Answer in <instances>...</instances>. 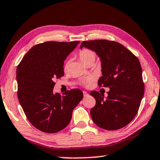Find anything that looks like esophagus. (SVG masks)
<instances>
[{"instance_id":"esophagus-1","label":"esophagus","mask_w":160,"mask_h":160,"mask_svg":"<svg viewBox=\"0 0 160 160\" xmlns=\"http://www.w3.org/2000/svg\"><path fill=\"white\" fill-rule=\"evenodd\" d=\"M83 95H84V97H88V96L89 95V94H88V92H87L83 91Z\"/></svg>"}]
</instances>
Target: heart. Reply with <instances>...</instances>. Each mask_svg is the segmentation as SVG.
I'll return each mask as SVG.
<instances>
[{"label":"heart","mask_w":160,"mask_h":160,"mask_svg":"<svg viewBox=\"0 0 160 160\" xmlns=\"http://www.w3.org/2000/svg\"><path fill=\"white\" fill-rule=\"evenodd\" d=\"M79 58L80 61L82 62V63L87 65L90 62H94L96 58V54L93 51L90 49H88V48H84L82 51H80L79 53ZM68 65V63H67L66 66H65V68H67ZM90 82V78H87V79L83 80V84L84 85H87V84Z\"/></svg>","instance_id":"b5f03b06"}]
</instances>
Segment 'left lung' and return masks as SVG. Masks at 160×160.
Returning a JSON list of instances; mask_svg holds the SVG:
<instances>
[{
    "instance_id": "8db88e82",
    "label": "left lung",
    "mask_w": 160,
    "mask_h": 160,
    "mask_svg": "<svg viewBox=\"0 0 160 160\" xmlns=\"http://www.w3.org/2000/svg\"><path fill=\"white\" fill-rule=\"evenodd\" d=\"M85 47L96 52L101 61L102 76L99 86L109 88L108 96L92 91L96 104L90 111L94 123L103 129L114 131L131 122L137 114L144 95L140 61L131 51L118 42L108 40L82 42Z\"/></svg>"
}]
</instances>
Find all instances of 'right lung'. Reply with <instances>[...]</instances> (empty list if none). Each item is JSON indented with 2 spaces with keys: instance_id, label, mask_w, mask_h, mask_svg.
<instances>
[{
  "instance_id": "right-lung-1",
  "label": "right lung",
  "mask_w": 160,
  "mask_h": 160,
  "mask_svg": "<svg viewBox=\"0 0 160 160\" xmlns=\"http://www.w3.org/2000/svg\"><path fill=\"white\" fill-rule=\"evenodd\" d=\"M80 42H47L32 47L17 68L18 97L27 118L35 128L48 133L68 125L72 111L83 97L79 89L61 96L53 93L54 80L63 76V62Z\"/></svg>"
}]
</instances>
